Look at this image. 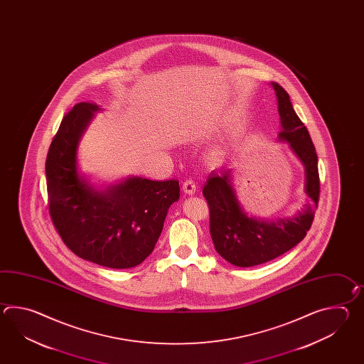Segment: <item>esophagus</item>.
I'll return each mask as SVG.
<instances>
[{
  "instance_id": "obj_1",
  "label": "esophagus",
  "mask_w": 364,
  "mask_h": 364,
  "mask_svg": "<svg viewBox=\"0 0 364 364\" xmlns=\"http://www.w3.org/2000/svg\"><path fill=\"white\" fill-rule=\"evenodd\" d=\"M182 188H183V191L187 195H193V193H196V185H195V182L191 178L186 179Z\"/></svg>"
}]
</instances>
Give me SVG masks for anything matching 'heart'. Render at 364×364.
<instances>
[{"label": "heart", "instance_id": "1", "mask_svg": "<svg viewBox=\"0 0 364 364\" xmlns=\"http://www.w3.org/2000/svg\"><path fill=\"white\" fill-rule=\"evenodd\" d=\"M215 155H220V152H218V151H217V152H215Z\"/></svg>", "mask_w": 364, "mask_h": 364}]
</instances>
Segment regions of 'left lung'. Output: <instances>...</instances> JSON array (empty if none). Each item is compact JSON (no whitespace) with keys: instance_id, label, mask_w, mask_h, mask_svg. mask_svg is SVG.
<instances>
[{"instance_id":"8db88e82","label":"left lung","mask_w":364,"mask_h":364,"mask_svg":"<svg viewBox=\"0 0 364 364\" xmlns=\"http://www.w3.org/2000/svg\"><path fill=\"white\" fill-rule=\"evenodd\" d=\"M279 114V141L304 168V193L307 200L294 216L265 220L248 215L240 204L234 187V171L225 165L213 171L203 188L208 201L210 237L217 252L235 267H254L267 263L296 246L309 230L317 208L320 182L317 155L309 130L296 116L289 93L272 82Z\"/></svg>"}]
</instances>
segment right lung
<instances>
[{"label": "right lung", "mask_w": 364, "mask_h": 364, "mask_svg": "<svg viewBox=\"0 0 364 364\" xmlns=\"http://www.w3.org/2000/svg\"><path fill=\"white\" fill-rule=\"evenodd\" d=\"M100 108L79 102L63 117L46 164L49 212L65 245L102 267L126 269L151 255L168 209L179 199L176 179L127 177L97 187L77 165V148Z\"/></svg>", "instance_id": "right-lung-1"}]
</instances>
